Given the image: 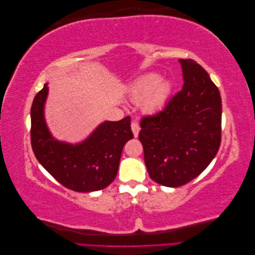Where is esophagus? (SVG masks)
<instances>
[{"label": "esophagus", "mask_w": 255, "mask_h": 255, "mask_svg": "<svg viewBox=\"0 0 255 255\" xmlns=\"http://www.w3.org/2000/svg\"><path fill=\"white\" fill-rule=\"evenodd\" d=\"M130 128H132L134 137H138V133H139V130H140V127H139V125H138L137 122L133 121V122H132V125H130Z\"/></svg>", "instance_id": "esophagus-1"}]
</instances>
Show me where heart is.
<instances>
[{
    "mask_svg": "<svg viewBox=\"0 0 255 255\" xmlns=\"http://www.w3.org/2000/svg\"><path fill=\"white\" fill-rule=\"evenodd\" d=\"M172 85L167 80H160L156 73L143 76L129 89V99L135 104H142L148 115H155L164 110L171 96Z\"/></svg>",
    "mask_w": 255,
    "mask_h": 255,
    "instance_id": "1",
    "label": "heart"
}]
</instances>
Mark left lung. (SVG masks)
<instances>
[{
  "mask_svg": "<svg viewBox=\"0 0 255 255\" xmlns=\"http://www.w3.org/2000/svg\"><path fill=\"white\" fill-rule=\"evenodd\" d=\"M184 85L164 111L140 122L139 140L153 181L167 187L190 182L217 154L221 142V97L194 59H179Z\"/></svg>",
  "mask_w": 255,
  "mask_h": 255,
  "instance_id": "left-lung-1",
  "label": "left lung"
}]
</instances>
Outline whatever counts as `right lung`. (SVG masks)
<instances>
[{
    "mask_svg": "<svg viewBox=\"0 0 255 255\" xmlns=\"http://www.w3.org/2000/svg\"><path fill=\"white\" fill-rule=\"evenodd\" d=\"M48 84L34 98L30 109V142L38 161L65 187L90 192L103 189L115 180L122 149L134 137L130 117L104 121L79 143L55 139L44 119Z\"/></svg>",
    "mask_w": 255,
    "mask_h": 255,
    "instance_id": "1",
    "label": "right lung"
}]
</instances>
